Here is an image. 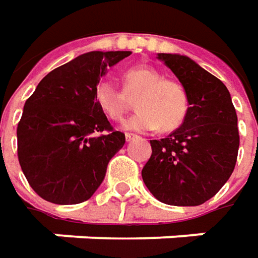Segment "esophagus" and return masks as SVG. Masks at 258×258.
I'll list each match as a JSON object with an SVG mask.
<instances>
[{
	"instance_id": "obj_1",
	"label": "esophagus",
	"mask_w": 258,
	"mask_h": 258,
	"mask_svg": "<svg viewBox=\"0 0 258 258\" xmlns=\"http://www.w3.org/2000/svg\"><path fill=\"white\" fill-rule=\"evenodd\" d=\"M126 141H127V142H129V141H132V139H134V138H136V135H134V134H126Z\"/></svg>"
}]
</instances>
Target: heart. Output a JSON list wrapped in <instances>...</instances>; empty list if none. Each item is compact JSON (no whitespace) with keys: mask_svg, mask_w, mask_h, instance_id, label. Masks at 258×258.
<instances>
[{"mask_svg":"<svg viewBox=\"0 0 258 258\" xmlns=\"http://www.w3.org/2000/svg\"><path fill=\"white\" fill-rule=\"evenodd\" d=\"M94 100L101 111L111 120H122L132 101L138 111L126 122L127 129L139 132L173 131L186 119L188 96L181 83L164 78L162 72L139 65L123 74V90L100 81L94 88Z\"/></svg>","mask_w":258,"mask_h":258,"instance_id":"b5f03b06","label":"heart"}]
</instances>
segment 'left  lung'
<instances>
[{
    "label": "left lung",
    "mask_w": 258,
    "mask_h": 258,
    "mask_svg": "<svg viewBox=\"0 0 258 258\" xmlns=\"http://www.w3.org/2000/svg\"><path fill=\"white\" fill-rule=\"evenodd\" d=\"M186 88L188 110L183 124L164 139L151 141L142 168L145 186L165 205L198 206L228 181L238 157V119L221 80L187 56L158 53Z\"/></svg>",
    "instance_id": "1"
}]
</instances>
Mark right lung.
Instances as JSON below:
<instances>
[{"mask_svg": "<svg viewBox=\"0 0 258 258\" xmlns=\"http://www.w3.org/2000/svg\"><path fill=\"white\" fill-rule=\"evenodd\" d=\"M131 52H88L50 71L26 100L17 155L29 184L56 205L88 200L124 145L97 106L94 88L109 67Z\"/></svg>", "mask_w": 258, "mask_h": 258, "instance_id": "1", "label": "right lung"}]
</instances>
